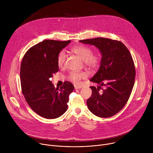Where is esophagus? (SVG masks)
Returning a JSON list of instances; mask_svg holds the SVG:
<instances>
[{
    "mask_svg": "<svg viewBox=\"0 0 153 153\" xmlns=\"http://www.w3.org/2000/svg\"><path fill=\"white\" fill-rule=\"evenodd\" d=\"M82 88V86L80 85H74V88L75 89H80Z\"/></svg>",
    "mask_w": 153,
    "mask_h": 153,
    "instance_id": "34e87169",
    "label": "esophagus"
}]
</instances>
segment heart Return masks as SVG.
Listing matches in <instances>:
<instances>
[{
    "label": "heart",
    "instance_id": "obj_1",
    "mask_svg": "<svg viewBox=\"0 0 153 153\" xmlns=\"http://www.w3.org/2000/svg\"><path fill=\"white\" fill-rule=\"evenodd\" d=\"M71 51L77 56L80 59L83 60L85 65L90 68L94 69L97 68L100 63V55L99 53L93 52L91 47L84 45H78L73 47L71 48ZM66 60V55L64 51H61L57 57V63L59 67H63ZM86 77V74L85 72L71 71L70 73L68 79L74 83H78L80 80Z\"/></svg>",
    "mask_w": 153,
    "mask_h": 153
}]
</instances>
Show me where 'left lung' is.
I'll use <instances>...</instances> for the list:
<instances>
[{"label":"left lung","instance_id":"1","mask_svg":"<svg viewBox=\"0 0 153 153\" xmlns=\"http://www.w3.org/2000/svg\"><path fill=\"white\" fill-rule=\"evenodd\" d=\"M79 42L96 46L102 56L99 70L90 80L100 86H90L87 106L96 116L111 117L124 107L133 88L136 69L131 54L116 40L97 37Z\"/></svg>","mask_w":153,"mask_h":153}]
</instances>
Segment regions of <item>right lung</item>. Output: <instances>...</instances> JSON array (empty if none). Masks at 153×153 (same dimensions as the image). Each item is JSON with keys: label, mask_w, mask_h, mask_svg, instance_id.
Segmentation results:
<instances>
[{"label": "right lung", "mask_w": 153, "mask_h": 153, "mask_svg": "<svg viewBox=\"0 0 153 153\" xmlns=\"http://www.w3.org/2000/svg\"><path fill=\"white\" fill-rule=\"evenodd\" d=\"M71 40H45L31 47L20 65L22 92L32 110L45 119H56L68 108L69 95L74 85L65 81L55 88L50 78L59 71L57 57Z\"/></svg>", "instance_id": "add662e5"}]
</instances>
